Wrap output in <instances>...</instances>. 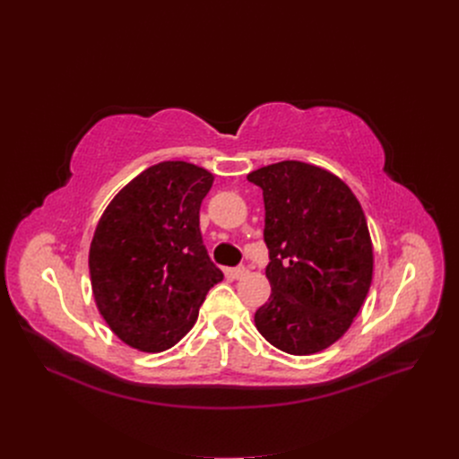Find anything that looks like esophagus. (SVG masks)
<instances>
[{
    "instance_id": "34e87169",
    "label": "esophagus",
    "mask_w": 459,
    "mask_h": 459,
    "mask_svg": "<svg viewBox=\"0 0 459 459\" xmlns=\"http://www.w3.org/2000/svg\"><path fill=\"white\" fill-rule=\"evenodd\" d=\"M246 275H247V268H246V266H238V268L232 270V277H234V279H242V277H246Z\"/></svg>"
}]
</instances>
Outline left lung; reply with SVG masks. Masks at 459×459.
Listing matches in <instances>:
<instances>
[{"label": "left lung", "mask_w": 459, "mask_h": 459, "mask_svg": "<svg viewBox=\"0 0 459 459\" xmlns=\"http://www.w3.org/2000/svg\"><path fill=\"white\" fill-rule=\"evenodd\" d=\"M247 180L262 187L270 299L255 325L290 355L318 353L350 329L374 272L372 238L353 191L318 165L286 160Z\"/></svg>", "instance_id": "left-lung-1"}]
</instances>
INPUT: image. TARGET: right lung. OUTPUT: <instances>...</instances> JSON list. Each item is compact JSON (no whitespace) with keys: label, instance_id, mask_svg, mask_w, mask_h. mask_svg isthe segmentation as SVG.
Segmentation results:
<instances>
[{"label":"right lung","instance_id":"right-lung-1","mask_svg":"<svg viewBox=\"0 0 459 459\" xmlns=\"http://www.w3.org/2000/svg\"><path fill=\"white\" fill-rule=\"evenodd\" d=\"M212 184L213 175L195 163H156L117 193L96 225L89 249L96 307L139 351L173 348L223 281L199 229Z\"/></svg>","mask_w":459,"mask_h":459}]
</instances>
